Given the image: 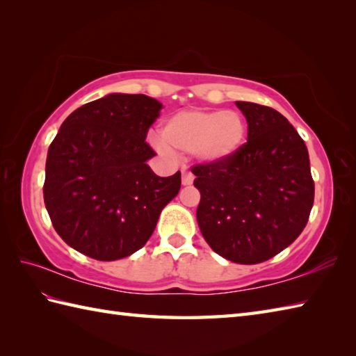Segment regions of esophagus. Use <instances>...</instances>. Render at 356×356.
<instances>
[{
	"mask_svg": "<svg viewBox=\"0 0 356 356\" xmlns=\"http://www.w3.org/2000/svg\"><path fill=\"white\" fill-rule=\"evenodd\" d=\"M192 183H193V175H192V172L183 170V184H184V186H191Z\"/></svg>",
	"mask_w": 356,
	"mask_h": 356,
	"instance_id": "34e87169",
	"label": "esophagus"
}]
</instances>
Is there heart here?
I'll use <instances>...</instances> for the list:
<instances>
[{"label": "heart", "instance_id": "1", "mask_svg": "<svg viewBox=\"0 0 356 356\" xmlns=\"http://www.w3.org/2000/svg\"><path fill=\"white\" fill-rule=\"evenodd\" d=\"M247 138L242 114L220 109H188L168 118L156 147L165 155L195 154L204 163H222L238 154Z\"/></svg>", "mask_w": 356, "mask_h": 356}]
</instances>
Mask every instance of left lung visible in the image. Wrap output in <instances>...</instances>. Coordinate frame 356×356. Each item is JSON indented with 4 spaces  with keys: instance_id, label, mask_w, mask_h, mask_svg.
Listing matches in <instances>:
<instances>
[{
    "instance_id": "left-lung-1",
    "label": "left lung",
    "mask_w": 356,
    "mask_h": 356,
    "mask_svg": "<svg viewBox=\"0 0 356 356\" xmlns=\"http://www.w3.org/2000/svg\"><path fill=\"white\" fill-rule=\"evenodd\" d=\"M248 123L247 143L222 163L192 168L201 193L204 239L232 262L254 265L294 242L309 219L314 179L302 137L279 111L236 102Z\"/></svg>"
}]
</instances>
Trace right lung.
Here are the masks:
<instances>
[{
    "mask_svg": "<svg viewBox=\"0 0 356 356\" xmlns=\"http://www.w3.org/2000/svg\"><path fill=\"white\" fill-rule=\"evenodd\" d=\"M161 104L145 94H109L71 113L49 147L44 202L71 248L104 262L128 257L151 238L179 192L181 172L161 178L147 131Z\"/></svg>",
    "mask_w": 356,
    "mask_h": 356,
    "instance_id": "add662e5",
    "label": "right lung"
}]
</instances>
